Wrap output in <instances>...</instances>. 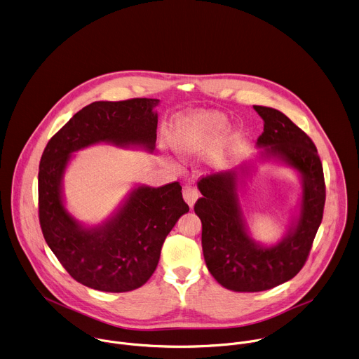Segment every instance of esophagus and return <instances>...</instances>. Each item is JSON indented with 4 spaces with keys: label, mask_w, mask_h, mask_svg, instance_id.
Wrapping results in <instances>:
<instances>
[{
    "label": "esophagus",
    "mask_w": 359,
    "mask_h": 359,
    "mask_svg": "<svg viewBox=\"0 0 359 359\" xmlns=\"http://www.w3.org/2000/svg\"><path fill=\"white\" fill-rule=\"evenodd\" d=\"M198 196H200V193H198V190L194 187V186H186L184 189H183V198H184V201L190 205V207H193L194 205V203L197 201V198H198Z\"/></svg>",
    "instance_id": "obj_1"
}]
</instances>
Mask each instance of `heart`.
I'll list each match as a JSON object with an SVG mask.
<instances>
[{
	"label": "heart",
	"instance_id": "b5f03b06",
	"mask_svg": "<svg viewBox=\"0 0 359 359\" xmlns=\"http://www.w3.org/2000/svg\"><path fill=\"white\" fill-rule=\"evenodd\" d=\"M226 131V120L218 113H197L184 118L176 133L175 145L187 156L205 144L214 142Z\"/></svg>",
	"mask_w": 359,
	"mask_h": 359
}]
</instances>
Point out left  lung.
<instances>
[{
	"label": "left lung",
	"instance_id": "left-lung-1",
	"mask_svg": "<svg viewBox=\"0 0 359 359\" xmlns=\"http://www.w3.org/2000/svg\"><path fill=\"white\" fill-rule=\"evenodd\" d=\"M264 121L259 145L294 166L304 177L298 225L277 246L262 248L246 233L236 196V173L219 172L198 182L194 204L201 219L204 260L212 277L236 292H260L294 278L305 266L322 224L326 184L322 161L311 137L280 110L253 106Z\"/></svg>",
	"mask_w": 359,
	"mask_h": 359
}]
</instances>
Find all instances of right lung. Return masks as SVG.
I'll use <instances>...</instances> for the list:
<instances>
[{
  "instance_id": "add662e5",
  "label": "right lung",
  "mask_w": 359,
  "mask_h": 359,
  "mask_svg": "<svg viewBox=\"0 0 359 359\" xmlns=\"http://www.w3.org/2000/svg\"><path fill=\"white\" fill-rule=\"evenodd\" d=\"M158 99L93 102L72 116L47 142L39 165V222L67 273L104 292H128L154 274L162 245L189 211L179 182L138 187L106 225L83 229L65 211L60 183L69 154L95 142L155 147Z\"/></svg>"
}]
</instances>
